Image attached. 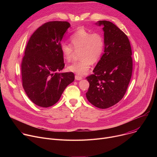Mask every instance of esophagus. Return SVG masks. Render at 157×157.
<instances>
[{
    "mask_svg": "<svg viewBox=\"0 0 157 157\" xmlns=\"http://www.w3.org/2000/svg\"><path fill=\"white\" fill-rule=\"evenodd\" d=\"M75 79H76V80H78V81H79V80H81V79H82V76H81L76 75V76H75Z\"/></svg>",
    "mask_w": 157,
    "mask_h": 157,
    "instance_id": "34e87169",
    "label": "esophagus"
}]
</instances>
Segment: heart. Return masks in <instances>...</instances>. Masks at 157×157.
I'll return each instance as SVG.
<instances>
[{
	"instance_id": "heart-1",
	"label": "heart",
	"mask_w": 157,
	"mask_h": 157,
	"mask_svg": "<svg viewBox=\"0 0 157 157\" xmlns=\"http://www.w3.org/2000/svg\"><path fill=\"white\" fill-rule=\"evenodd\" d=\"M71 43H62L61 50L64 60L71 61L74 49L79 51L80 59L68 66V70L79 75L86 74L91 64L100 59L104 49V40L99 33H91L89 31L79 29L70 36Z\"/></svg>"
}]
</instances>
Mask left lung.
I'll use <instances>...</instances> for the list:
<instances>
[{
	"label": "left lung",
	"instance_id": "left-lung-1",
	"mask_svg": "<svg viewBox=\"0 0 157 157\" xmlns=\"http://www.w3.org/2000/svg\"><path fill=\"white\" fill-rule=\"evenodd\" d=\"M103 26L104 53L93 70L86 78L89 87L88 101L99 109H107L124 97L132 73V49L127 36L109 21L96 24Z\"/></svg>",
	"mask_w": 157,
	"mask_h": 157
}]
</instances>
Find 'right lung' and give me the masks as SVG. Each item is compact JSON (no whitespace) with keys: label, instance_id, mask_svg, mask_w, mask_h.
I'll use <instances>...</instances> for the list:
<instances>
[{"label":"right lung","instance_id":"add662e5","mask_svg":"<svg viewBox=\"0 0 157 157\" xmlns=\"http://www.w3.org/2000/svg\"><path fill=\"white\" fill-rule=\"evenodd\" d=\"M70 27L68 21H48L30 38L21 64L22 86L29 98L42 107L53 105L65 88L75 80L64 68L61 41Z\"/></svg>","mask_w":157,"mask_h":157}]
</instances>
